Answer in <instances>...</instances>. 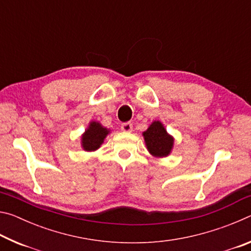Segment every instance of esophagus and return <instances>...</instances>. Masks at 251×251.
<instances>
[{
    "mask_svg": "<svg viewBox=\"0 0 251 251\" xmlns=\"http://www.w3.org/2000/svg\"><path fill=\"white\" fill-rule=\"evenodd\" d=\"M121 129L123 131H126V133H129V131L133 130V124H131V123H129V122L123 123L122 126H121Z\"/></svg>",
    "mask_w": 251,
    "mask_h": 251,
    "instance_id": "34e87169",
    "label": "esophagus"
}]
</instances>
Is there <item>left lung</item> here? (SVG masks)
I'll return each mask as SVG.
<instances>
[{"instance_id": "1", "label": "left lung", "mask_w": 251, "mask_h": 251, "mask_svg": "<svg viewBox=\"0 0 251 251\" xmlns=\"http://www.w3.org/2000/svg\"><path fill=\"white\" fill-rule=\"evenodd\" d=\"M147 150L155 157H166L169 155L174 138L167 134L166 129L160 122L155 121L148 127V129L143 133Z\"/></svg>"}]
</instances>
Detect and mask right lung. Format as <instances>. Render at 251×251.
Wrapping results in <instances>:
<instances>
[{"instance_id": "1", "label": "right lung", "mask_w": 251, "mask_h": 251, "mask_svg": "<svg viewBox=\"0 0 251 251\" xmlns=\"http://www.w3.org/2000/svg\"><path fill=\"white\" fill-rule=\"evenodd\" d=\"M109 130L101 126L100 123L92 122L90 127L85 130L82 136V146L85 151H93L100 148L101 143L104 142V138L107 136Z\"/></svg>"}]
</instances>
